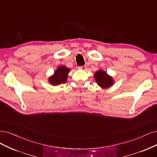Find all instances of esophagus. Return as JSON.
Masks as SVG:
<instances>
[{
    "label": "esophagus",
    "instance_id": "1",
    "mask_svg": "<svg viewBox=\"0 0 157 157\" xmlns=\"http://www.w3.org/2000/svg\"><path fill=\"white\" fill-rule=\"evenodd\" d=\"M78 68H79V70H82V71H86V66H82V67H79Z\"/></svg>",
    "mask_w": 157,
    "mask_h": 157
}]
</instances>
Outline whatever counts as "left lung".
Returning <instances> with one entry per match:
<instances>
[{
	"mask_svg": "<svg viewBox=\"0 0 157 157\" xmlns=\"http://www.w3.org/2000/svg\"><path fill=\"white\" fill-rule=\"evenodd\" d=\"M94 77L97 84L101 89H107L111 87L114 83V81L112 76L101 69L98 70L94 73Z\"/></svg>",
	"mask_w": 157,
	"mask_h": 157,
	"instance_id": "1",
	"label": "left lung"
}]
</instances>
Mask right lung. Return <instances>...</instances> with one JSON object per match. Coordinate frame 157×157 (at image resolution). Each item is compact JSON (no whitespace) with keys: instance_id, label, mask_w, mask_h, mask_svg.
Here are the masks:
<instances>
[{"instance_id":"right-lung-1","label":"right lung","mask_w":157,"mask_h":157,"mask_svg":"<svg viewBox=\"0 0 157 157\" xmlns=\"http://www.w3.org/2000/svg\"><path fill=\"white\" fill-rule=\"evenodd\" d=\"M70 71H71V69L66 66L59 67L54 71V74L49 77L48 82L54 86L59 85L61 83H65Z\"/></svg>"}]
</instances>
